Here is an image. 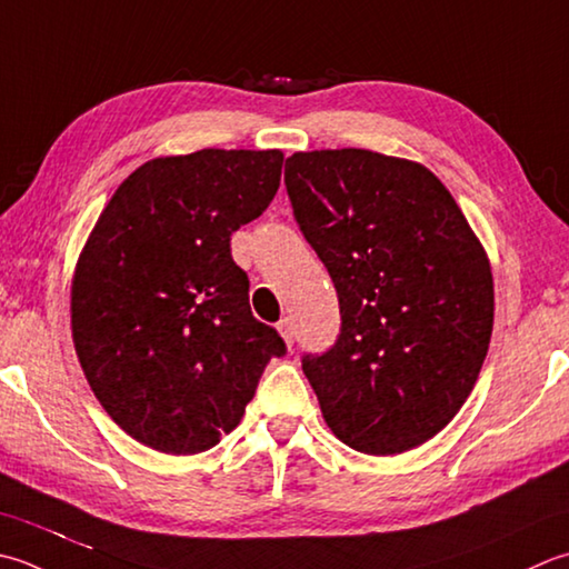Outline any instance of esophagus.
Returning <instances> with one entry per match:
<instances>
[{
    "label": "esophagus",
    "instance_id": "esophagus-1",
    "mask_svg": "<svg viewBox=\"0 0 569 569\" xmlns=\"http://www.w3.org/2000/svg\"><path fill=\"white\" fill-rule=\"evenodd\" d=\"M278 332H281V338L286 340L288 348H291L293 340H296V328H293V320L291 318H283L278 322Z\"/></svg>",
    "mask_w": 569,
    "mask_h": 569
}]
</instances>
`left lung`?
Masks as SVG:
<instances>
[{"mask_svg":"<svg viewBox=\"0 0 569 569\" xmlns=\"http://www.w3.org/2000/svg\"><path fill=\"white\" fill-rule=\"evenodd\" d=\"M286 189L340 300L336 345L303 355L322 419L362 453L421 447L463 407L491 342L481 241L439 177L411 160L296 152Z\"/></svg>","mask_w":569,"mask_h":569,"instance_id":"8db88e82","label":"left lung"}]
</instances>
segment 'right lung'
<instances>
[{
    "label": "right lung",
    "instance_id": "add662e5",
    "mask_svg": "<svg viewBox=\"0 0 569 569\" xmlns=\"http://www.w3.org/2000/svg\"><path fill=\"white\" fill-rule=\"evenodd\" d=\"M281 150H197L138 167L78 256L71 330L78 362L116 425L187 456L237 429L278 332L256 320L231 233L281 184Z\"/></svg>",
    "mask_w": 569,
    "mask_h": 569
}]
</instances>
